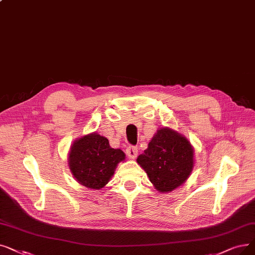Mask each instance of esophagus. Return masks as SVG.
<instances>
[{
	"mask_svg": "<svg viewBox=\"0 0 255 255\" xmlns=\"http://www.w3.org/2000/svg\"><path fill=\"white\" fill-rule=\"evenodd\" d=\"M126 154L128 155V157L131 159H134L137 155V148L134 146H129L126 149Z\"/></svg>",
	"mask_w": 255,
	"mask_h": 255,
	"instance_id": "1",
	"label": "esophagus"
}]
</instances>
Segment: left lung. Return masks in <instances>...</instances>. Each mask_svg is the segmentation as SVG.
Listing matches in <instances>:
<instances>
[{"label": "left lung", "mask_w": 255, "mask_h": 255, "mask_svg": "<svg viewBox=\"0 0 255 255\" xmlns=\"http://www.w3.org/2000/svg\"><path fill=\"white\" fill-rule=\"evenodd\" d=\"M136 161L156 190L168 193L189 178L194 167V150L184 135L164 127L157 130Z\"/></svg>", "instance_id": "8db88e82"}]
</instances>
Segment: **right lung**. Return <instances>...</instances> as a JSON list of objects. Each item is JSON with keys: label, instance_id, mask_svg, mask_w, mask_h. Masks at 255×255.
Listing matches in <instances>:
<instances>
[{"label": "right lung", "instance_id": "add662e5", "mask_svg": "<svg viewBox=\"0 0 255 255\" xmlns=\"http://www.w3.org/2000/svg\"><path fill=\"white\" fill-rule=\"evenodd\" d=\"M124 159L123 151L112 148L106 137L95 132L74 141L69 153L70 170L75 179L94 190L105 186L118 163Z\"/></svg>", "mask_w": 255, "mask_h": 255}]
</instances>
